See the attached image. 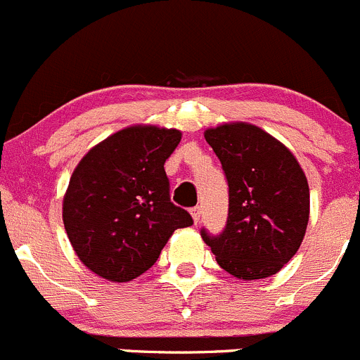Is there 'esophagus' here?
<instances>
[{
	"label": "esophagus",
	"instance_id": "esophagus-1",
	"mask_svg": "<svg viewBox=\"0 0 360 360\" xmlns=\"http://www.w3.org/2000/svg\"><path fill=\"white\" fill-rule=\"evenodd\" d=\"M191 215L192 219H194V222L199 224V220H201V208H199V206H194V208L191 210Z\"/></svg>",
	"mask_w": 360,
	"mask_h": 360
}]
</instances>
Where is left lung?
<instances>
[{"label":"left lung","mask_w":360,"mask_h":360,"mask_svg":"<svg viewBox=\"0 0 360 360\" xmlns=\"http://www.w3.org/2000/svg\"><path fill=\"white\" fill-rule=\"evenodd\" d=\"M229 185L224 231L201 229L222 269L240 280L278 273L304 238L309 188L292 152L261 127L229 122L205 131Z\"/></svg>","instance_id":"8db88e82"}]
</instances>
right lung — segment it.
<instances>
[{"mask_svg":"<svg viewBox=\"0 0 360 360\" xmlns=\"http://www.w3.org/2000/svg\"><path fill=\"white\" fill-rule=\"evenodd\" d=\"M179 129L131 126L82 158L63 199L75 254L110 282H129L154 266L169 236L192 217L169 199L165 162Z\"/></svg>","mask_w":360,"mask_h":360,"instance_id":"obj_1","label":"right lung"}]
</instances>
